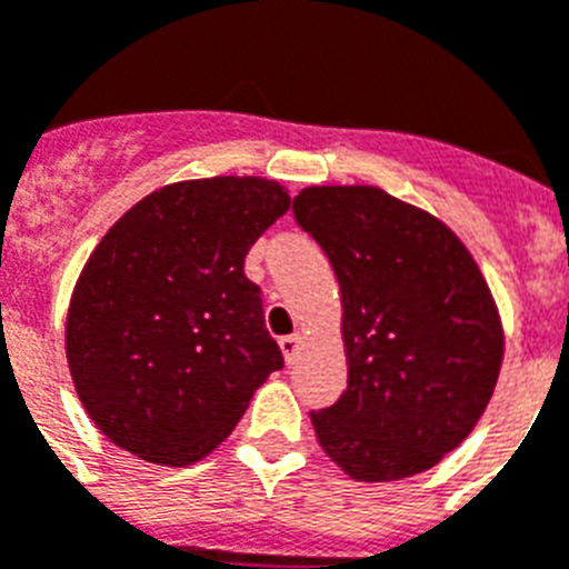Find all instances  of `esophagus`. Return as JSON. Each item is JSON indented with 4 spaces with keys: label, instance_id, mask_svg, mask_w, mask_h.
<instances>
[{
    "label": "esophagus",
    "instance_id": "esophagus-1",
    "mask_svg": "<svg viewBox=\"0 0 569 569\" xmlns=\"http://www.w3.org/2000/svg\"><path fill=\"white\" fill-rule=\"evenodd\" d=\"M299 337L296 335H290V337H281L279 340V349H281V355H284V360H288V366L293 363L296 358H299Z\"/></svg>",
    "mask_w": 569,
    "mask_h": 569
}]
</instances>
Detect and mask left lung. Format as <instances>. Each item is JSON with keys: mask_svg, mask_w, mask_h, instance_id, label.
Masks as SVG:
<instances>
[{"mask_svg": "<svg viewBox=\"0 0 569 569\" xmlns=\"http://www.w3.org/2000/svg\"><path fill=\"white\" fill-rule=\"evenodd\" d=\"M293 214L342 293L349 387L311 412L319 445L360 482L433 468L480 421L503 363L480 267L442 220L372 186H311Z\"/></svg>", "mask_w": 569, "mask_h": 569, "instance_id": "obj_1", "label": "left lung"}]
</instances>
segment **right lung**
Returning a JSON list of instances; mask_svg holds the SVG:
<instances>
[{
  "label": "right lung",
  "instance_id": "1",
  "mask_svg": "<svg viewBox=\"0 0 569 569\" xmlns=\"http://www.w3.org/2000/svg\"><path fill=\"white\" fill-rule=\"evenodd\" d=\"M288 209V191L261 177L173 182L101 238L69 302L66 360L110 442L197 462L284 366L243 258Z\"/></svg>",
  "mask_w": 569,
  "mask_h": 569
}]
</instances>
